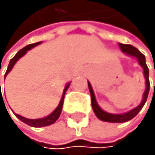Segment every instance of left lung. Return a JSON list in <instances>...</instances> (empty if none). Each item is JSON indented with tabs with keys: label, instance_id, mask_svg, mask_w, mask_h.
Listing matches in <instances>:
<instances>
[{
	"label": "left lung",
	"instance_id": "1",
	"mask_svg": "<svg viewBox=\"0 0 155 155\" xmlns=\"http://www.w3.org/2000/svg\"><path fill=\"white\" fill-rule=\"evenodd\" d=\"M119 46H120V48L124 54H126L130 57H134L138 60L139 65L143 68V73H144V77H145V83H146V89L143 93V99H142V101L140 102V104H139L138 107H135V109L131 110H129V112L124 113V114H110V113H107V112H104V110H102L101 107H99V105L97 104V102H96L95 96H94V92H93L92 87H91L90 83L88 82V88H89L90 95H91V105H92L94 114H95V116L97 117L99 120L104 121V122H110V123H124V122L130 121L131 119L134 118V117L141 110V109L143 107V105L145 104V102L147 101V96H148V93H149V87H150L149 70H148V67H147V65H146L145 57H144V54H142L140 51H138L137 48H134V46L131 45H123V43H119Z\"/></svg>",
	"mask_w": 155,
	"mask_h": 155
}]
</instances>
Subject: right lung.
<instances>
[{"instance_id":"obj_1","label":"right lung","mask_w":155,"mask_h":155,"mask_svg":"<svg viewBox=\"0 0 155 155\" xmlns=\"http://www.w3.org/2000/svg\"><path fill=\"white\" fill-rule=\"evenodd\" d=\"M41 43V41H39V42H36V43H31V45H26L25 48H23L22 50H20L18 53L15 54V57L13 58V59H11V61H10L9 63V66H8V69H7V71H6V74H5V78H6V76L8 75L10 71L13 69L14 67V65L16 64V62L18 61V60L20 59L21 57H23L24 54L27 53V51L29 50H31L32 48H34V46H36V45H38ZM69 86H70V83H68L67 85L65 86L64 88V91H63V95H62V98H61V101H60V104L57 107V109L54 110L53 113L50 114L48 117H45V118H41V119H27V118H24V117H22V116H20V115H18V114H15V116L17 117L19 120H21L23 122V123H25V124H27L29 125V126H31V127H35V128H38V127H45V126H48V125H51V124H54V122H56L58 119H59V117L60 115H61V113H62V109H63V104H64V97H65V94H66V91H67V89L69 88ZM0 101L1 98H3V96H2V90H1V82H0ZM3 101H4V99H3Z\"/></svg>"}]
</instances>
